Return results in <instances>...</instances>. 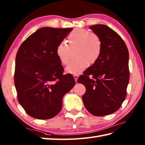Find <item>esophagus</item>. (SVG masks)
<instances>
[{"label": "esophagus", "mask_w": 145, "mask_h": 145, "mask_svg": "<svg viewBox=\"0 0 145 145\" xmlns=\"http://www.w3.org/2000/svg\"><path fill=\"white\" fill-rule=\"evenodd\" d=\"M78 74H75V75H73V78H74L75 82H76V81H77V79H78Z\"/></svg>", "instance_id": "34e87169"}]
</instances>
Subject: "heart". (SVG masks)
Masks as SVG:
<instances>
[{"mask_svg":"<svg viewBox=\"0 0 145 145\" xmlns=\"http://www.w3.org/2000/svg\"><path fill=\"white\" fill-rule=\"evenodd\" d=\"M69 45L61 42L56 48V54L63 65H67L70 60L72 50L75 52L76 58L72 60L66 67L67 73L78 74L87 69L88 64L95 63L99 58L102 42L100 37L94 33L84 29H77L69 36Z\"/></svg>","mask_w":145,"mask_h":145,"instance_id":"heart-1","label":"heart"}]
</instances>
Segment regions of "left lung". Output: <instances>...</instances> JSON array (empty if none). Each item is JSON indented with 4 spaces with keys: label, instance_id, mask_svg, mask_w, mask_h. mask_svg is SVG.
<instances>
[{
    "label": "left lung",
    "instance_id": "left-lung-1",
    "mask_svg": "<svg viewBox=\"0 0 145 145\" xmlns=\"http://www.w3.org/2000/svg\"><path fill=\"white\" fill-rule=\"evenodd\" d=\"M102 42L99 58L86 70L77 82L85 85L84 106L97 116L110 115L121 106L130 78L129 53L123 40L106 25L90 27ZM92 76L89 78V75Z\"/></svg>",
    "mask_w": 145,
    "mask_h": 145
}]
</instances>
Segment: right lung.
I'll return each mask as SVG.
<instances>
[{"instance_id": "right-lung-1", "label": "right lung", "mask_w": 145, "mask_h": 145, "mask_svg": "<svg viewBox=\"0 0 145 145\" xmlns=\"http://www.w3.org/2000/svg\"><path fill=\"white\" fill-rule=\"evenodd\" d=\"M73 30L42 27L20 46L15 58L14 84L18 101L34 118H53L62 108L65 95L75 84L72 75H63L57 45Z\"/></svg>"}]
</instances>
